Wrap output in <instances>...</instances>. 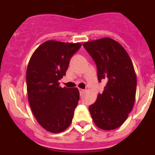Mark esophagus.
Listing matches in <instances>:
<instances>
[{
  "instance_id": "34e87169",
  "label": "esophagus",
  "mask_w": 155,
  "mask_h": 155,
  "mask_svg": "<svg viewBox=\"0 0 155 155\" xmlns=\"http://www.w3.org/2000/svg\"><path fill=\"white\" fill-rule=\"evenodd\" d=\"M79 91H80V94H81V95H82V94H83L84 93L85 90H84V89H81H81H79Z\"/></svg>"
}]
</instances>
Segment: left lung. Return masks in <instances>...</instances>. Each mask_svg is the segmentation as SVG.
Returning <instances> with one entry per match:
<instances>
[{
  "mask_svg": "<svg viewBox=\"0 0 155 155\" xmlns=\"http://www.w3.org/2000/svg\"><path fill=\"white\" fill-rule=\"evenodd\" d=\"M96 64L98 81H106L102 94L89 106L94 124L112 130L124 124L135 102L137 77L130 57L118 42L102 38L83 43Z\"/></svg>",
  "mask_w": 155,
  "mask_h": 155,
  "instance_id": "1",
  "label": "left lung"
}]
</instances>
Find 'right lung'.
Here are the masks:
<instances>
[{"instance_id": "add662e5", "label": "right lung", "mask_w": 155, "mask_h": 155, "mask_svg": "<svg viewBox=\"0 0 155 155\" xmlns=\"http://www.w3.org/2000/svg\"><path fill=\"white\" fill-rule=\"evenodd\" d=\"M81 44L55 40L43 42L31 55L26 71L28 98L37 122L57 134L71 125L80 94L77 87H61L72 56Z\"/></svg>"}]
</instances>
